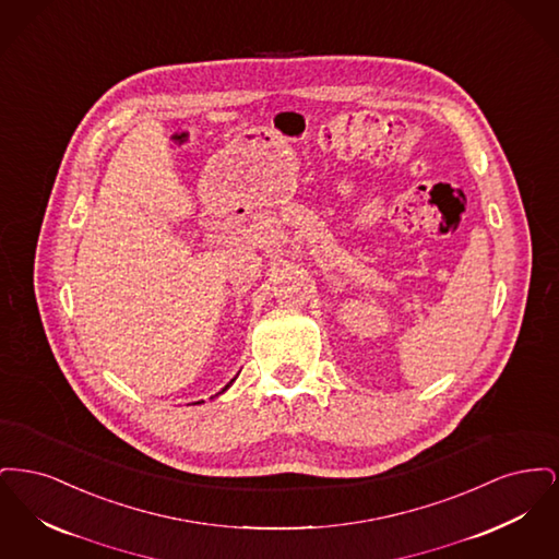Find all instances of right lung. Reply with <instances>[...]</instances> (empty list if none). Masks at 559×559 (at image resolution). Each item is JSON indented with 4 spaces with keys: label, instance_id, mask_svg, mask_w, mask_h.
I'll list each match as a JSON object with an SVG mask.
<instances>
[{
    "label": "right lung",
    "instance_id": "add662e5",
    "mask_svg": "<svg viewBox=\"0 0 559 559\" xmlns=\"http://www.w3.org/2000/svg\"><path fill=\"white\" fill-rule=\"evenodd\" d=\"M230 383H233V381H230ZM230 383H228V385H230ZM228 385H226V388H228ZM226 388H224V390H226Z\"/></svg>",
    "mask_w": 559,
    "mask_h": 559
}]
</instances>
